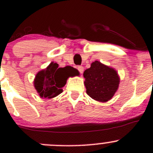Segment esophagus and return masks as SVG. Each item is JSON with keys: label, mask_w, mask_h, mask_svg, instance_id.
I'll list each match as a JSON object with an SVG mask.
<instances>
[{"label": "esophagus", "mask_w": 153, "mask_h": 153, "mask_svg": "<svg viewBox=\"0 0 153 153\" xmlns=\"http://www.w3.org/2000/svg\"><path fill=\"white\" fill-rule=\"evenodd\" d=\"M78 71L80 72V73H83V71H84V68L82 66H78Z\"/></svg>", "instance_id": "esophagus-1"}]
</instances>
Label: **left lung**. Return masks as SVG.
Instances as JSON below:
<instances>
[{"mask_svg": "<svg viewBox=\"0 0 153 153\" xmlns=\"http://www.w3.org/2000/svg\"><path fill=\"white\" fill-rule=\"evenodd\" d=\"M87 94L99 102H106L111 99L118 90L120 82L118 73L114 68L95 61L91 68L83 73Z\"/></svg>", "mask_w": 153, "mask_h": 153, "instance_id": "8db88e82", "label": "left lung"}]
</instances>
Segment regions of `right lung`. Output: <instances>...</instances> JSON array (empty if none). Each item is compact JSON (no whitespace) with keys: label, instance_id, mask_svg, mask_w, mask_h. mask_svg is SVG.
Returning <instances> with one entry per match:
<instances>
[{"label":"right lung","instance_id":"1","mask_svg":"<svg viewBox=\"0 0 153 153\" xmlns=\"http://www.w3.org/2000/svg\"><path fill=\"white\" fill-rule=\"evenodd\" d=\"M58 66V64L52 62L36 75L34 85L40 97L52 99L58 96L62 92V88L66 84L68 78L79 75L78 70L73 67Z\"/></svg>","mask_w":153,"mask_h":153}]
</instances>
